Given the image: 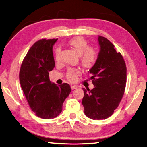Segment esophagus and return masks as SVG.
<instances>
[{"label": "esophagus", "mask_w": 147, "mask_h": 147, "mask_svg": "<svg viewBox=\"0 0 147 147\" xmlns=\"http://www.w3.org/2000/svg\"><path fill=\"white\" fill-rule=\"evenodd\" d=\"M77 88V86H71V89H75Z\"/></svg>", "instance_id": "obj_1"}]
</instances>
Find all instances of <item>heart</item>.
Masks as SVG:
<instances>
[{"label":"heart","instance_id":"heart-1","mask_svg":"<svg viewBox=\"0 0 147 147\" xmlns=\"http://www.w3.org/2000/svg\"><path fill=\"white\" fill-rule=\"evenodd\" d=\"M68 44L80 55V61L84 67L91 68L93 67L97 61L98 53L96 49L92 47H88L89 44L84 38L81 36L74 37L68 41ZM61 49L57 48L55 51V59L59 61L60 59ZM80 74V71L77 68H68L66 77L71 82H76L77 76Z\"/></svg>","mask_w":147,"mask_h":147}]
</instances>
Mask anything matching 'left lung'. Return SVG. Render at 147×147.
<instances>
[{
  "label": "left lung",
  "instance_id": "left-lung-1",
  "mask_svg": "<svg viewBox=\"0 0 147 147\" xmlns=\"http://www.w3.org/2000/svg\"><path fill=\"white\" fill-rule=\"evenodd\" d=\"M98 42L100 51L89 70L94 88L91 90L83 88L82 101L85 115L93 120L105 119L113 114L124 95L127 79L124 59L114 45L100 35Z\"/></svg>",
  "mask_w": 147,
  "mask_h": 147
}]
</instances>
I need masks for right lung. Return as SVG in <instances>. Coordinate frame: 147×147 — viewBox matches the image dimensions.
I'll list each match as a JSON object with an SVG mask.
<instances>
[{
	"label": "right lung",
	"mask_w": 147,
	"mask_h": 147,
	"mask_svg": "<svg viewBox=\"0 0 147 147\" xmlns=\"http://www.w3.org/2000/svg\"><path fill=\"white\" fill-rule=\"evenodd\" d=\"M57 40L42 38L33 44L20 71V84L30 107L36 115L45 119L59 115L71 91L68 84L57 86L49 80V72L55 65L53 46Z\"/></svg>",
	"instance_id": "1"
}]
</instances>
